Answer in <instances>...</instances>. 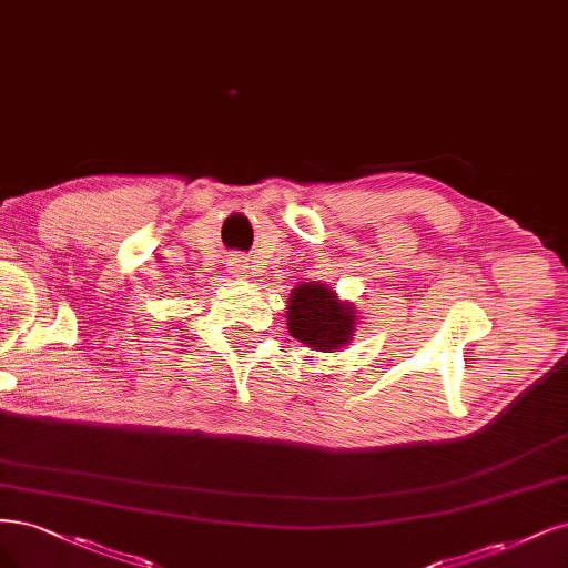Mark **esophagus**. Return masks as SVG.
Returning <instances> with one entry per match:
<instances>
[{"label": "esophagus", "mask_w": 568, "mask_h": 568, "mask_svg": "<svg viewBox=\"0 0 568 568\" xmlns=\"http://www.w3.org/2000/svg\"><path fill=\"white\" fill-rule=\"evenodd\" d=\"M227 267H230V272H232L234 277H240V280L248 277V258L240 256V253L227 261Z\"/></svg>", "instance_id": "obj_1"}]
</instances>
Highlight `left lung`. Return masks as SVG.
<instances>
[{
    "label": "left lung",
    "mask_w": 568,
    "mask_h": 568,
    "mask_svg": "<svg viewBox=\"0 0 568 568\" xmlns=\"http://www.w3.org/2000/svg\"><path fill=\"white\" fill-rule=\"evenodd\" d=\"M288 334L303 345L334 352L345 347L355 334V307L343 303L334 291L320 282H305L291 291L286 305Z\"/></svg>",
    "instance_id": "1"
}]
</instances>
